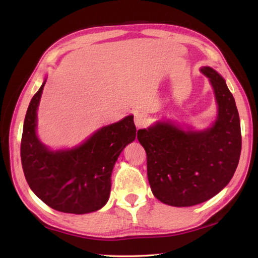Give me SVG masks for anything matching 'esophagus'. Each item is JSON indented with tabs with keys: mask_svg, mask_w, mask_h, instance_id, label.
I'll use <instances>...</instances> for the list:
<instances>
[{
	"mask_svg": "<svg viewBox=\"0 0 258 258\" xmlns=\"http://www.w3.org/2000/svg\"><path fill=\"white\" fill-rule=\"evenodd\" d=\"M149 122L148 114L145 112H137L135 114V124L137 128H143Z\"/></svg>",
	"mask_w": 258,
	"mask_h": 258,
	"instance_id": "esophagus-1",
	"label": "esophagus"
}]
</instances>
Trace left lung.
<instances>
[{
    "label": "left lung",
    "mask_w": 258,
    "mask_h": 258,
    "mask_svg": "<svg viewBox=\"0 0 258 258\" xmlns=\"http://www.w3.org/2000/svg\"><path fill=\"white\" fill-rule=\"evenodd\" d=\"M201 71L214 88L217 120L204 131L183 130L170 121L138 130L147 154L151 191L161 203L194 206L222 190L237 168L241 134L235 99L224 79L209 67Z\"/></svg>",
    "instance_id": "left-lung-1"
}]
</instances>
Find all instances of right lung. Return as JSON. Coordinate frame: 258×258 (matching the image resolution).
I'll list each match as a JSON object with an SVG mask.
<instances>
[{"mask_svg":"<svg viewBox=\"0 0 258 258\" xmlns=\"http://www.w3.org/2000/svg\"><path fill=\"white\" fill-rule=\"evenodd\" d=\"M45 80L25 114L21 161L25 179L42 202L57 212L87 214L109 199L111 172L120 152L136 138L134 115L97 130L76 148L50 150L36 136V110Z\"/></svg>","mask_w":258,"mask_h":258,"instance_id":"1","label":"right lung"}]
</instances>
